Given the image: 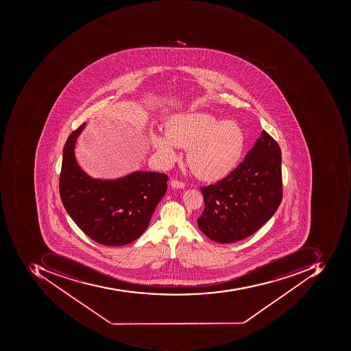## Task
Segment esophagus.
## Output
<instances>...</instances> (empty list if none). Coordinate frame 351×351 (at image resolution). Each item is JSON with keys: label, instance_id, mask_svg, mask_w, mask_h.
Returning a JSON list of instances; mask_svg holds the SVG:
<instances>
[{"label": "esophagus", "instance_id": "esophagus-1", "mask_svg": "<svg viewBox=\"0 0 351 351\" xmlns=\"http://www.w3.org/2000/svg\"><path fill=\"white\" fill-rule=\"evenodd\" d=\"M171 186L174 189H184V184L181 182V181L177 180V179H173V180H171Z\"/></svg>", "mask_w": 351, "mask_h": 351}]
</instances>
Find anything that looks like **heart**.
<instances>
[{"label": "heart", "mask_w": 351, "mask_h": 351, "mask_svg": "<svg viewBox=\"0 0 351 351\" xmlns=\"http://www.w3.org/2000/svg\"><path fill=\"white\" fill-rule=\"evenodd\" d=\"M151 143L167 162L178 158L177 147L188 149L186 163L198 178L216 181L237 167L245 147L243 129L233 120L220 121L206 112L174 116L167 132L152 133Z\"/></svg>", "instance_id": "heart-1"}]
</instances>
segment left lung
<instances>
[{
    "label": "left lung",
    "instance_id": "1",
    "mask_svg": "<svg viewBox=\"0 0 351 351\" xmlns=\"http://www.w3.org/2000/svg\"><path fill=\"white\" fill-rule=\"evenodd\" d=\"M204 210L198 228L216 243L247 239L272 217L282 198V152L261 132L245 160L217 184L200 188Z\"/></svg>",
    "mask_w": 351,
    "mask_h": 351
}]
</instances>
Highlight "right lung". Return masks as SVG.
Here are the masks:
<instances>
[{"label":"right lung","mask_w":351,"mask_h":351,"mask_svg":"<svg viewBox=\"0 0 351 351\" xmlns=\"http://www.w3.org/2000/svg\"><path fill=\"white\" fill-rule=\"evenodd\" d=\"M79 126L67 138L60 174V196L76 225L96 243L123 245L136 241L165 192L169 177L163 173L138 172L112 180L94 179L75 157Z\"/></svg>","instance_id":"1"}]
</instances>
